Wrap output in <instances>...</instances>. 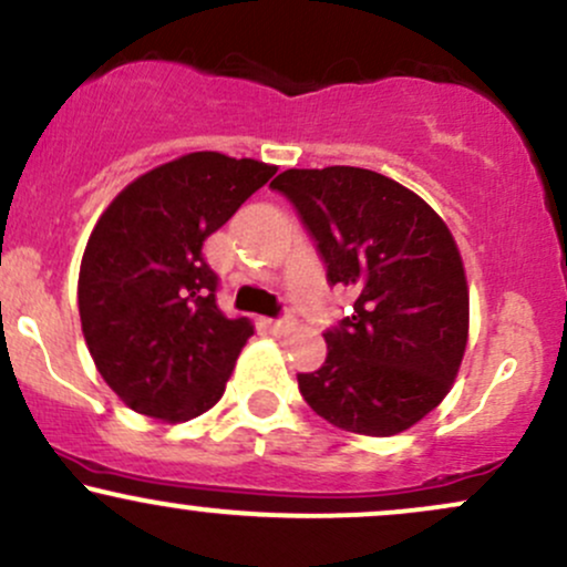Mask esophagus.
<instances>
[{
    "mask_svg": "<svg viewBox=\"0 0 567 567\" xmlns=\"http://www.w3.org/2000/svg\"><path fill=\"white\" fill-rule=\"evenodd\" d=\"M292 324H296V322H292L288 315H285V317H279V320H269V328L275 330V333H279V336H282V333H290V330H292Z\"/></svg>",
    "mask_w": 567,
    "mask_h": 567,
    "instance_id": "1",
    "label": "esophagus"
}]
</instances>
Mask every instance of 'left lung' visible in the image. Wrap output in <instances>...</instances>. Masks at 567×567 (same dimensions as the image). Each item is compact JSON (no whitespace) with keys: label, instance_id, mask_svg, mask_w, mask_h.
I'll return each mask as SVG.
<instances>
[{"label":"left lung","instance_id":"left-lung-1","mask_svg":"<svg viewBox=\"0 0 567 567\" xmlns=\"http://www.w3.org/2000/svg\"><path fill=\"white\" fill-rule=\"evenodd\" d=\"M271 188L296 207L328 282L354 296L322 333V368L298 373L306 405L354 434L405 432L464 360L470 290L453 234L419 194L362 167L285 171Z\"/></svg>","mask_w":567,"mask_h":567}]
</instances>
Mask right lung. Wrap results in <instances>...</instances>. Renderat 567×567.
Segmentation results:
<instances>
[{
    "mask_svg": "<svg viewBox=\"0 0 567 567\" xmlns=\"http://www.w3.org/2000/svg\"><path fill=\"white\" fill-rule=\"evenodd\" d=\"M275 165L197 152L135 178L90 234L80 269L82 333L97 373L135 413L188 421L224 394L252 324L218 309L202 245Z\"/></svg>",
    "mask_w": 567,
    "mask_h": 567,
    "instance_id": "add662e5",
    "label": "right lung"
}]
</instances>
